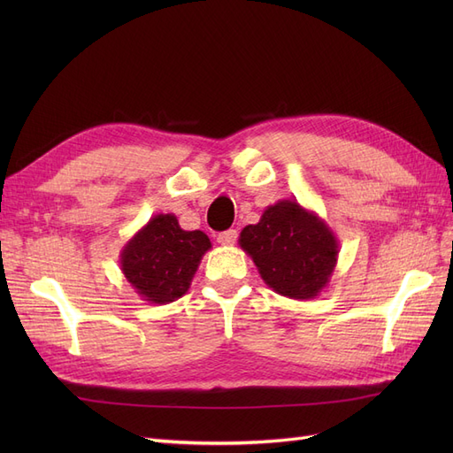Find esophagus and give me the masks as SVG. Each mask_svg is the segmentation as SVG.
<instances>
[{
  "label": "esophagus",
  "mask_w": 453,
  "mask_h": 453,
  "mask_svg": "<svg viewBox=\"0 0 453 453\" xmlns=\"http://www.w3.org/2000/svg\"><path fill=\"white\" fill-rule=\"evenodd\" d=\"M238 240V232L236 230H226V232H221V234L217 236V242L221 245H234Z\"/></svg>",
  "instance_id": "1"
}]
</instances>
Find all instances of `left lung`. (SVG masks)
<instances>
[{"label":"left lung","instance_id":"obj_1","mask_svg":"<svg viewBox=\"0 0 453 453\" xmlns=\"http://www.w3.org/2000/svg\"><path fill=\"white\" fill-rule=\"evenodd\" d=\"M238 243L270 289L295 300L319 296L338 260L331 226L293 198L268 205L257 225L240 232Z\"/></svg>","mask_w":453,"mask_h":453}]
</instances>
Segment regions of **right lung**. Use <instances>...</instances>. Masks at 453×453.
I'll list each match as a JSON object with an SVG mask.
<instances>
[{
  "label": "right lung",
  "mask_w": 453,
  "mask_h": 453,
  "mask_svg": "<svg viewBox=\"0 0 453 453\" xmlns=\"http://www.w3.org/2000/svg\"><path fill=\"white\" fill-rule=\"evenodd\" d=\"M208 250L202 230H183L173 213H158L125 243L120 270L142 300L170 304L188 291Z\"/></svg>",
  "instance_id": "1"
}]
</instances>
